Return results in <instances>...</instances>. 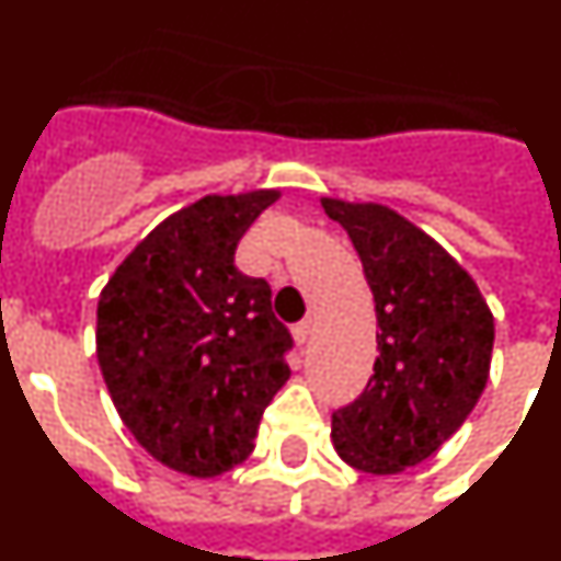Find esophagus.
<instances>
[{
    "label": "esophagus",
    "mask_w": 561,
    "mask_h": 561,
    "mask_svg": "<svg viewBox=\"0 0 561 561\" xmlns=\"http://www.w3.org/2000/svg\"><path fill=\"white\" fill-rule=\"evenodd\" d=\"M291 336H295L297 345H306V342H309V336H311V323H309V320H306V323H297L295 329H291Z\"/></svg>",
    "instance_id": "obj_1"
}]
</instances>
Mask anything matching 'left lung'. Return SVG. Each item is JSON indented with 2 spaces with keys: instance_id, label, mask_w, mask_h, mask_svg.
Listing matches in <instances>:
<instances>
[{
  "instance_id": "obj_1",
  "label": "left lung",
  "mask_w": 561,
  "mask_h": 561,
  "mask_svg": "<svg viewBox=\"0 0 561 561\" xmlns=\"http://www.w3.org/2000/svg\"><path fill=\"white\" fill-rule=\"evenodd\" d=\"M320 202L359 252L379 325L374 376L331 415V440L359 472L399 474L438 453L478 404L492 365V309L472 275L401 213Z\"/></svg>"
}]
</instances>
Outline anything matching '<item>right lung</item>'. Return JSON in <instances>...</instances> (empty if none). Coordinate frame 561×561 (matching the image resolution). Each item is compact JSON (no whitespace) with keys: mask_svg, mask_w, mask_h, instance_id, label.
I'll list each match as a JSON object with an SVG mask.
<instances>
[{"mask_svg":"<svg viewBox=\"0 0 561 561\" xmlns=\"http://www.w3.org/2000/svg\"><path fill=\"white\" fill-rule=\"evenodd\" d=\"M280 191L202 196L126 255L98 300V365L151 458L216 478L255 449L261 415L291 376V334L236 247Z\"/></svg>","mask_w":561,"mask_h":561,"instance_id":"obj_1","label":"right lung"}]
</instances>
